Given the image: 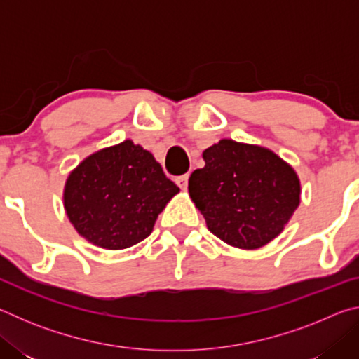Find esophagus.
<instances>
[{"mask_svg":"<svg viewBox=\"0 0 359 359\" xmlns=\"http://www.w3.org/2000/svg\"><path fill=\"white\" fill-rule=\"evenodd\" d=\"M175 184L180 187V190L187 191V188H188V174H184V175H180V177L175 179Z\"/></svg>","mask_w":359,"mask_h":359,"instance_id":"34e87169","label":"esophagus"}]
</instances>
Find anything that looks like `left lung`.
<instances>
[{
	"instance_id": "left-lung-1",
	"label": "left lung",
	"mask_w": 359,
	"mask_h": 359,
	"mask_svg": "<svg viewBox=\"0 0 359 359\" xmlns=\"http://www.w3.org/2000/svg\"><path fill=\"white\" fill-rule=\"evenodd\" d=\"M203 158L188 193L210 233L242 250L276 239L301 201L294 169L269 149L233 139L210 145Z\"/></svg>"
}]
</instances>
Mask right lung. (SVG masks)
Instances as JSON below:
<instances>
[{"mask_svg":"<svg viewBox=\"0 0 359 359\" xmlns=\"http://www.w3.org/2000/svg\"><path fill=\"white\" fill-rule=\"evenodd\" d=\"M179 191L154 155L126 139L72 169L63 205L72 226L90 244L123 250L147 238Z\"/></svg>","mask_w":359,"mask_h":359,"instance_id":"obj_1","label":"right lung"}]
</instances>
